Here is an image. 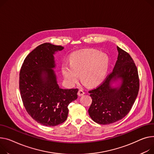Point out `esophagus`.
Wrapping results in <instances>:
<instances>
[{
  "mask_svg": "<svg viewBox=\"0 0 154 154\" xmlns=\"http://www.w3.org/2000/svg\"><path fill=\"white\" fill-rule=\"evenodd\" d=\"M84 94H85V92H84L82 90H79V91H78V95H79V97L82 96V95H84Z\"/></svg>",
  "mask_w": 154,
  "mask_h": 154,
  "instance_id": "34e87169",
  "label": "esophagus"
}]
</instances>
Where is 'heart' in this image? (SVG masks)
Here are the masks:
<instances>
[{"label":"heart","mask_w":154,"mask_h":154,"mask_svg":"<svg viewBox=\"0 0 154 154\" xmlns=\"http://www.w3.org/2000/svg\"><path fill=\"white\" fill-rule=\"evenodd\" d=\"M110 65L109 57L97 50L79 51L71 56L70 64L62 66V72L66 82L72 85L81 80L88 86H95L103 82L108 72Z\"/></svg>","instance_id":"b5f03b06"}]
</instances>
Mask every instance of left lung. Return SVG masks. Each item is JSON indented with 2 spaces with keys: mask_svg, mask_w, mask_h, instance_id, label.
<instances>
[{
  "mask_svg": "<svg viewBox=\"0 0 154 154\" xmlns=\"http://www.w3.org/2000/svg\"><path fill=\"white\" fill-rule=\"evenodd\" d=\"M117 49L113 70L100 85L88 91L92 99L88 114L100 125L113 123L126 116L138 95L139 80L134 60L119 47Z\"/></svg>",
  "mask_w": 154,
  "mask_h": 154,
  "instance_id": "1",
  "label": "left lung"
}]
</instances>
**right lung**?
Instances as JSON below:
<instances>
[{"label": "right lung", "instance_id": "obj_1", "mask_svg": "<svg viewBox=\"0 0 154 154\" xmlns=\"http://www.w3.org/2000/svg\"><path fill=\"white\" fill-rule=\"evenodd\" d=\"M64 48L49 43L40 45L26 57L20 72L24 106L34 120L46 126L64 122L69 103L78 97L77 88H62L57 83L54 54Z\"/></svg>", "mask_w": 154, "mask_h": 154}]
</instances>
